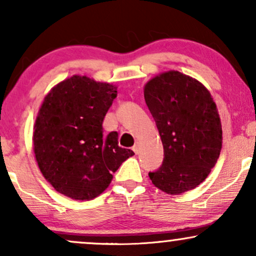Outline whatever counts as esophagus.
<instances>
[{
    "instance_id": "1",
    "label": "esophagus",
    "mask_w": 256,
    "mask_h": 256,
    "mask_svg": "<svg viewBox=\"0 0 256 256\" xmlns=\"http://www.w3.org/2000/svg\"><path fill=\"white\" fill-rule=\"evenodd\" d=\"M132 150H134V152L136 154H138V152H140V143H138V142L136 144H134V146H132Z\"/></svg>"
}]
</instances>
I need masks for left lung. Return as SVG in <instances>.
<instances>
[{
	"mask_svg": "<svg viewBox=\"0 0 256 256\" xmlns=\"http://www.w3.org/2000/svg\"><path fill=\"white\" fill-rule=\"evenodd\" d=\"M144 98L163 144L162 166L150 172L158 188L181 194L196 188L214 167L222 149V124L210 92L175 70L144 87Z\"/></svg>",
	"mask_w": 256,
	"mask_h": 256,
	"instance_id": "left-lung-1",
	"label": "left lung"
}]
</instances>
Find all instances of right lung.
Returning <instances> with one entry per match:
<instances>
[{
    "mask_svg": "<svg viewBox=\"0 0 256 256\" xmlns=\"http://www.w3.org/2000/svg\"><path fill=\"white\" fill-rule=\"evenodd\" d=\"M116 98V86L78 75L45 96L33 146L40 172L57 192L75 200L96 198L134 155L118 146V132L104 134V118Z\"/></svg>",
    "mask_w": 256,
    "mask_h": 256,
    "instance_id": "1",
    "label": "right lung"
}]
</instances>
